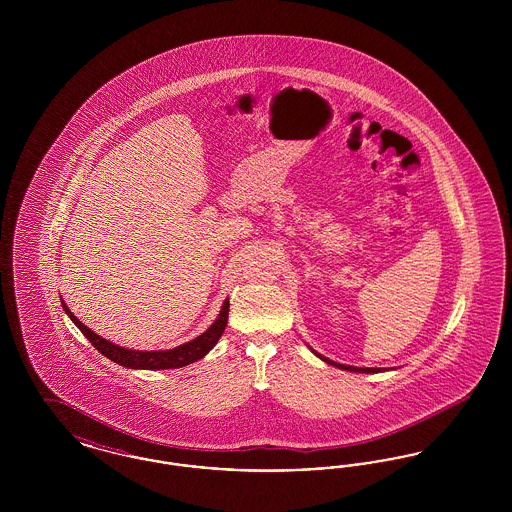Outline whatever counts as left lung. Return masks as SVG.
<instances>
[{"instance_id":"left-lung-1","label":"left lung","mask_w":512,"mask_h":512,"mask_svg":"<svg viewBox=\"0 0 512 512\" xmlns=\"http://www.w3.org/2000/svg\"><path fill=\"white\" fill-rule=\"evenodd\" d=\"M315 355H317L318 359H322L324 363H328V365L336 366V368H341V370H349V372H363V374H376V372H382L380 368H359V366H349V365H340V363H336V361H330L328 357H322L320 353H317L315 349H311Z\"/></svg>"}]
</instances>
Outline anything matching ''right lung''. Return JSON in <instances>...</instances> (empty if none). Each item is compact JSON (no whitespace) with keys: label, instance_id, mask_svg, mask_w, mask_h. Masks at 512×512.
<instances>
[{"label":"right lung","instance_id":"1","mask_svg":"<svg viewBox=\"0 0 512 512\" xmlns=\"http://www.w3.org/2000/svg\"><path fill=\"white\" fill-rule=\"evenodd\" d=\"M61 305L67 313V317L73 320L74 324L80 328V332L90 340V343L98 349L101 355L111 359L117 365L126 366V368H138V370H167V368H182V366L192 365L195 361L203 359L219 341L226 324H228V309L230 301L224 299L219 317L215 322L192 341H186L178 347L172 349H161V351H136V349H126L113 341L105 340L98 336L94 330H90L84 322H80L74 317L67 303L61 299Z\"/></svg>","mask_w":512,"mask_h":512}]
</instances>
